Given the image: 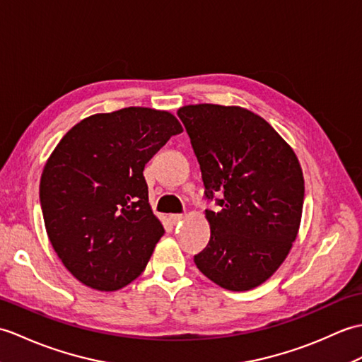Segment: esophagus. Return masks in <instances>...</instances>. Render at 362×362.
<instances>
[{
	"label": "esophagus",
	"mask_w": 362,
	"mask_h": 362,
	"mask_svg": "<svg viewBox=\"0 0 362 362\" xmlns=\"http://www.w3.org/2000/svg\"><path fill=\"white\" fill-rule=\"evenodd\" d=\"M182 218H184V215H182V214H172L170 216H168V220H170L173 224L182 221Z\"/></svg>",
	"instance_id": "1"
}]
</instances>
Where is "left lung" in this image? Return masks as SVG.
Wrapping results in <instances>:
<instances>
[{
  "mask_svg": "<svg viewBox=\"0 0 362 362\" xmlns=\"http://www.w3.org/2000/svg\"><path fill=\"white\" fill-rule=\"evenodd\" d=\"M178 117L202 168L204 197L220 206L206 209L211 240L194 262L224 290H252L274 274L297 237L305 194L299 160L249 110L199 103L180 108Z\"/></svg>",
  "mask_w": 362,
  "mask_h": 362,
  "instance_id": "left-lung-1",
  "label": "left lung"
}]
</instances>
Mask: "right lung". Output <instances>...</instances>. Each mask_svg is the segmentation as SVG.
<instances>
[{
    "label": "right lung",
    "mask_w": 362,
    "mask_h": 362,
    "mask_svg": "<svg viewBox=\"0 0 362 362\" xmlns=\"http://www.w3.org/2000/svg\"><path fill=\"white\" fill-rule=\"evenodd\" d=\"M181 132L168 111L128 107L83 119L47 159L40 180L47 237L83 285L116 291L146 269L164 228L144 167Z\"/></svg>",
    "instance_id": "right-lung-1"
}]
</instances>
